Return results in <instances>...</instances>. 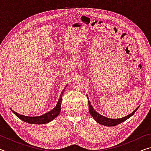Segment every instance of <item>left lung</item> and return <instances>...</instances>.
<instances>
[{"instance_id": "left-lung-1", "label": "left lung", "mask_w": 151, "mask_h": 151, "mask_svg": "<svg viewBox=\"0 0 151 151\" xmlns=\"http://www.w3.org/2000/svg\"><path fill=\"white\" fill-rule=\"evenodd\" d=\"M88 108H89V112H90L91 115L93 116V118L95 120V121L99 122V124H103L104 126H106V127H113V126H116V125L122 123V122H124L127 120L129 118H130L131 116L133 115V114L135 113V112L137 111L138 108L134 110V111L131 113L129 115L127 116H124L123 118L121 119H109L106 118L105 116H103L101 114H99L98 112L95 111V110L93 109V106L91 103V102L88 100Z\"/></svg>"}]
</instances>
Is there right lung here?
<instances>
[{
    "label": "right lung",
    "mask_w": 151,
    "mask_h": 151,
    "mask_svg": "<svg viewBox=\"0 0 151 151\" xmlns=\"http://www.w3.org/2000/svg\"><path fill=\"white\" fill-rule=\"evenodd\" d=\"M63 94V92L61 93V94L60 95V99L58 100L57 104L56 105L54 109L51 110L50 112H47V113H45L42 116H27L22 115V114H18L14 111L11 110L12 112L16 115L17 117H19L20 119H21L22 121L24 122H28V123L30 124H46L48 123V122H50L52 121L53 119H55L56 117L58 116V114L60 113V111L61 110V103H62V96Z\"/></svg>",
    "instance_id": "obj_1"
}]
</instances>
